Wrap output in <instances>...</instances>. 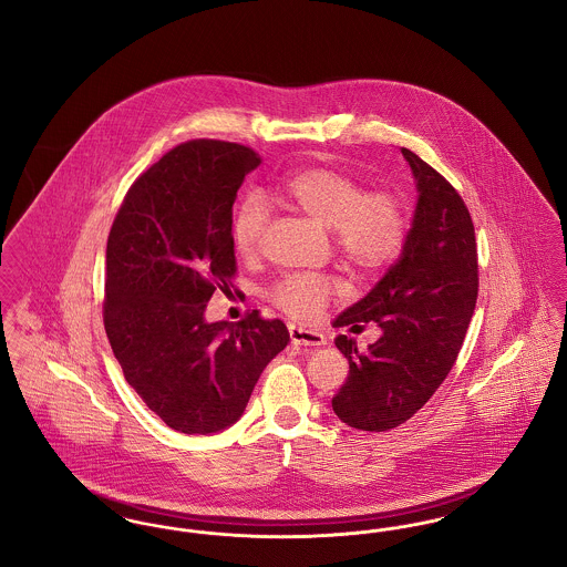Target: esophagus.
Listing matches in <instances>:
<instances>
[{"mask_svg": "<svg viewBox=\"0 0 567 567\" xmlns=\"http://www.w3.org/2000/svg\"><path fill=\"white\" fill-rule=\"evenodd\" d=\"M289 336H291V342L299 344V347H323V344H327L323 333L312 331V329H303V327H296V324H289Z\"/></svg>", "mask_w": 567, "mask_h": 567, "instance_id": "1", "label": "esophagus"}]
</instances>
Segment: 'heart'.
I'll return each mask as SVG.
<instances>
[{"instance_id": "obj_1", "label": "heart", "mask_w": 567, "mask_h": 567, "mask_svg": "<svg viewBox=\"0 0 567 567\" xmlns=\"http://www.w3.org/2000/svg\"><path fill=\"white\" fill-rule=\"evenodd\" d=\"M285 199L324 229H331L336 250L359 270L389 264L404 243V210L395 195L363 193L351 176L331 167H306L282 183ZM270 210L264 199L246 197L231 223V240L240 257H255L261 248ZM336 285L324 276L289 274L268 291L271 301L299 321L323 312Z\"/></svg>"}]
</instances>
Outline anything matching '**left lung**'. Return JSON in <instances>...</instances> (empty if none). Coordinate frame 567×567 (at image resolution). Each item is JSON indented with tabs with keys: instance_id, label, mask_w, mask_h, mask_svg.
Masks as SVG:
<instances>
[{
	"instance_id": "8db88e82",
	"label": "left lung",
	"mask_w": 567,
	"mask_h": 567,
	"mask_svg": "<svg viewBox=\"0 0 567 567\" xmlns=\"http://www.w3.org/2000/svg\"><path fill=\"white\" fill-rule=\"evenodd\" d=\"M416 185V206L400 259L377 285L333 319V327L377 323L380 338L359 351L347 336L336 347L349 378L331 408L361 432L400 427L449 377L478 296L476 238L457 190L432 165L402 148Z\"/></svg>"
}]
</instances>
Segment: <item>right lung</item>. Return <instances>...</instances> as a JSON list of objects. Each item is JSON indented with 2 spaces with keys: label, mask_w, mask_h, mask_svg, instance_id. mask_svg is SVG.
Listing matches in <instances>:
<instances>
[{
  "label": "right lung",
  "mask_w": 567,
  "mask_h": 567,
  "mask_svg": "<svg viewBox=\"0 0 567 567\" xmlns=\"http://www.w3.org/2000/svg\"><path fill=\"white\" fill-rule=\"evenodd\" d=\"M259 163L231 142L181 144L135 181L110 229V347L142 402L176 432L231 427L289 342L287 324L257 310L238 324L204 317L236 271L231 208Z\"/></svg>",
  "instance_id": "obj_1"
}]
</instances>
